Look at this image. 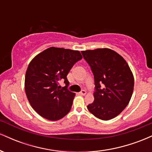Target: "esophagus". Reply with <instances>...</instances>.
Returning <instances> with one entry per match:
<instances>
[{
    "label": "esophagus",
    "instance_id": "obj_1",
    "mask_svg": "<svg viewBox=\"0 0 152 152\" xmlns=\"http://www.w3.org/2000/svg\"><path fill=\"white\" fill-rule=\"evenodd\" d=\"M86 91L85 90H82L79 93V94H81V95H83V96L86 95Z\"/></svg>",
    "mask_w": 152,
    "mask_h": 152
}]
</instances>
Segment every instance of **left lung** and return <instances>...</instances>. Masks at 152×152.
<instances>
[{
    "label": "left lung",
    "instance_id": "left-lung-1",
    "mask_svg": "<svg viewBox=\"0 0 152 152\" xmlns=\"http://www.w3.org/2000/svg\"><path fill=\"white\" fill-rule=\"evenodd\" d=\"M94 76V101L87 109L99 119L117 116L126 107L134 91V76L125 59L109 48L81 51ZM103 88H101V86Z\"/></svg>",
    "mask_w": 152,
    "mask_h": 152
}]
</instances>
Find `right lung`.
Wrapping results in <instances>:
<instances>
[{"label": "right lung", "mask_w": 152, "mask_h": 152, "mask_svg": "<svg viewBox=\"0 0 152 152\" xmlns=\"http://www.w3.org/2000/svg\"><path fill=\"white\" fill-rule=\"evenodd\" d=\"M81 58L78 50L50 47L31 60L26 73L25 91L31 106L40 116L57 121L70 111L76 94L66 86L60 89L59 81L69 85L66 76Z\"/></svg>", "instance_id": "right-lung-1"}]
</instances>
